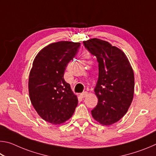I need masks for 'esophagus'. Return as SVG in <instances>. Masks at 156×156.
Masks as SVG:
<instances>
[{
  "instance_id": "esophagus-1",
  "label": "esophagus",
  "mask_w": 156,
  "mask_h": 156,
  "mask_svg": "<svg viewBox=\"0 0 156 156\" xmlns=\"http://www.w3.org/2000/svg\"><path fill=\"white\" fill-rule=\"evenodd\" d=\"M88 95V92L87 91H84V92H83V93H81L80 94V97L81 98H85Z\"/></svg>"
}]
</instances>
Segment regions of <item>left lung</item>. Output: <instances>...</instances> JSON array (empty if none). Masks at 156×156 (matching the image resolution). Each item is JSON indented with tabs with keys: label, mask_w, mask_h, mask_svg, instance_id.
<instances>
[{
	"label": "left lung",
	"mask_w": 156,
	"mask_h": 156,
	"mask_svg": "<svg viewBox=\"0 0 156 156\" xmlns=\"http://www.w3.org/2000/svg\"><path fill=\"white\" fill-rule=\"evenodd\" d=\"M85 48L98 62L95 94L98 99L91 114L98 122L110 125L127 112L133 98L134 73L122 51L98 38L84 41Z\"/></svg>",
	"instance_id": "left-lung-1"
}]
</instances>
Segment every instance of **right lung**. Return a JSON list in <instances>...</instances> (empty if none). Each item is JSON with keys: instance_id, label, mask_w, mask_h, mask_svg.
<instances>
[{"instance_id": "add662e5", "label": "right lung", "mask_w": 156, "mask_h": 156, "mask_svg": "<svg viewBox=\"0 0 156 156\" xmlns=\"http://www.w3.org/2000/svg\"><path fill=\"white\" fill-rule=\"evenodd\" d=\"M80 46V43L69 41L51 43L41 50L33 62L28 83L31 102L43 120L54 125L69 119L78 105L64 73Z\"/></svg>"}]
</instances>
